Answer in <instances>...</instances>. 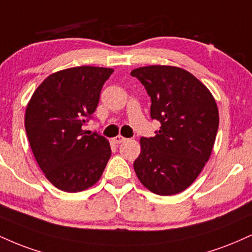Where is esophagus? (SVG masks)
I'll use <instances>...</instances> for the list:
<instances>
[{"instance_id":"esophagus-1","label":"esophagus","mask_w":252,"mask_h":252,"mask_svg":"<svg viewBox=\"0 0 252 252\" xmlns=\"http://www.w3.org/2000/svg\"><path fill=\"white\" fill-rule=\"evenodd\" d=\"M126 137H123V136H121V135H117L116 137L114 138V141H115V143H117V144H121V143H123L124 141H126Z\"/></svg>"}]
</instances>
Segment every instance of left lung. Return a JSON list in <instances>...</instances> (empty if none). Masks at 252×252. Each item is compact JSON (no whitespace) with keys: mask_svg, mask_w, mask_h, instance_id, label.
I'll use <instances>...</instances> for the list:
<instances>
[{"mask_svg":"<svg viewBox=\"0 0 252 252\" xmlns=\"http://www.w3.org/2000/svg\"><path fill=\"white\" fill-rule=\"evenodd\" d=\"M151 98L150 116L159 121L155 137H142L134 162L139 182L160 196L180 193L201 174L213 151L220 115L209 89L178 66L134 69Z\"/></svg>","mask_w":252,"mask_h":252,"instance_id":"obj_1","label":"left lung"}]
</instances>
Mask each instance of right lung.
<instances>
[{"label": "right lung", "instance_id": "right-lung-1", "mask_svg": "<svg viewBox=\"0 0 252 252\" xmlns=\"http://www.w3.org/2000/svg\"><path fill=\"white\" fill-rule=\"evenodd\" d=\"M113 72L89 65L54 72L27 105L24 126L30 148L48 181L62 191L93 187L110 158L108 139L83 126L95 113L103 84Z\"/></svg>", "mask_w": 252, "mask_h": 252}]
</instances>
